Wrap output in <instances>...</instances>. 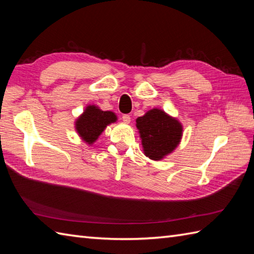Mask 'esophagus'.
Instances as JSON below:
<instances>
[{
  "label": "esophagus",
  "instance_id": "34e87169",
  "mask_svg": "<svg viewBox=\"0 0 254 254\" xmlns=\"http://www.w3.org/2000/svg\"><path fill=\"white\" fill-rule=\"evenodd\" d=\"M122 121L124 122V123H130L131 122V117L128 116V115H123L122 116Z\"/></svg>",
  "mask_w": 254,
  "mask_h": 254
}]
</instances>
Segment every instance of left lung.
Returning <instances> with one entry per match:
<instances>
[{
	"mask_svg": "<svg viewBox=\"0 0 254 254\" xmlns=\"http://www.w3.org/2000/svg\"><path fill=\"white\" fill-rule=\"evenodd\" d=\"M136 127L142 139L144 155L156 161L174 152L183 134L181 122L159 108H153L143 117H138Z\"/></svg>",
	"mask_w": 254,
	"mask_h": 254,
	"instance_id": "1",
	"label": "left lung"
}]
</instances>
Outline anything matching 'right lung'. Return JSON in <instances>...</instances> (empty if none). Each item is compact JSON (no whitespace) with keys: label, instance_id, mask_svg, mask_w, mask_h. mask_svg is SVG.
<instances>
[{"label":"right lung","instance_id":"right-lung-1","mask_svg":"<svg viewBox=\"0 0 254 254\" xmlns=\"http://www.w3.org/2000/svg\"><path fill=\"white\" fill-rule=\"evenodd\" d=\"M117 120L118 117L115 112L104 111L96 105H88L75 120L74 127L82 141L90 146L98 139L106 127Z\"/></svg>","mask_w":254,"mask_h":254}]
</instances>
